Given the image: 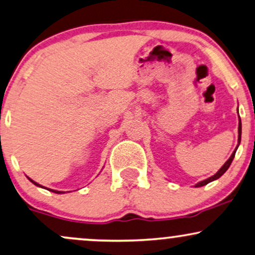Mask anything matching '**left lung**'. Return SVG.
I'll return each instance as SVG.
<instances>
[{
	"label": "left lung",
	"mask_w": 255,
	"mask_h": 255,
	"mask_svg": "<svg viewBox=\"0 0 255 255\" xmlns=\"http://www.w3.org/2000/svg\"><path fill=\"white\" fill-rule=\"evenodd\" d=\"M240 141H241V120H240V116H239V140H238V142H239V145H240ZM239 145L236 146V148H235V151L232 153V155H231V158L228 159V160H227L226 162H225V165H223L222 167L220 168L219 171H217V172L214 174V176H211L210 178H208V179H205V180H202V182H199V183H197L196 184V188H199V186H204V185H207L208 183H210V182H213V180H215V179H219V178L222 176L223 173L226 172L227 170H228L229 168V166H231V164H232V161H233V159H234V157H235V152H236V149H238V147H239Z\"/></svg>",
	"instance_id": "left-lung-1"
}]
</instances>
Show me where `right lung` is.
Masks as SVG:
<instances>
[{
    "mask_svg": "<svg viewBox=\"0 0 255 255\" xmlns=\"http://www.w3.org/2000/svg\"><path fill=\"white\" fill-rule=\"evenodd\" d=\"M28 179H29L30 182H32L33 184H34V185H36V186H40V188H44V186H41V185H40V184L35 183L34 180H32V179H30V178H28ZM47 190H50V191H52V192H56V194H63V191H57V190H52V189H47Z\"/></svg>",
    "mask_w": 255,
    "mask_h": 255,
    "instance_id": "add662e5",
    "label": "right lung"
}]
</instances>
